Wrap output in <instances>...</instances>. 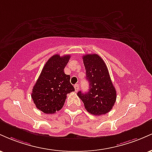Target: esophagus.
Here are the masks:
<instances>
[{"mask_svg":"<svg viewBox=\"0 0 152 152\" xmlns=\"http://www.w3.org/2000/svg\"><path fill=\"white\" fill-rule=\"evenodd\" d=\"M74 88H75V91H78L79 90V85L76 84L74 86Z\"/></svg>","mask_w":152,"mask_h":152,"instance_id":"esophagus-1","label":"esophagus"}]
</instances>
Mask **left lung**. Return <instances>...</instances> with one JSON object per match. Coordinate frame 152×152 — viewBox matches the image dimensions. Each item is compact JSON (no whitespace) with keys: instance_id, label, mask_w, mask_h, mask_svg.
Returning a JSON list of instances; mask_svg holds the SVG:
<instances>
[{"instance_id":"8db88e82","label":"left lung","mask_w":152,"mask_h":152,"mask_svg":"<svg viewBox=\"0 0 152 152\" xmlns=\"http://www.w3.org/2000/svg\"><path fill=\"white\" fill-rule=\"evenodd\" d=\"M83 61L89 88L84 94L78 91V96L88 113L95 116L106 114L112 109L116 99V91L107 66L98 54L83 56Z\"/></svg>"}]
</instances>
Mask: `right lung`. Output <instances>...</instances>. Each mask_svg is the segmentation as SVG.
Here are the masks:
<instances>
[{"label":"right lung","mask_w":152,"mask_h":152,"mask_svg":"<svg viewBox=\"0 0 152 152\" xmlns=\"http://www.w3.org/2000/svg\"><path fill=\"white\" fill-rule=\"evenodd\" d=\"M70 55L56 54L43 66L31 93L36 108L45 114H54L62 109L66 95L74 91L70 76L64 73Z\"/></svg>","instance_id":"obj_1"}]
</instances>
